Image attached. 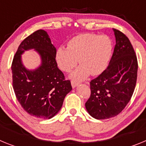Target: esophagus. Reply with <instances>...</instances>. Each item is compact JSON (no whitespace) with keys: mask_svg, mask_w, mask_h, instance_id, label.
<instances>
[{"mask_svg":"<svg viewBox=\"0 0 146 146\" xmlns=\"http://www.w3.org/2000/svg\"><path fill=\"white\" fill-rule=\"evenodd\" d=\"M71 84H72V88H74L77 87V86H78V85H79L80 83L78 82H76V81H73V80H72V82H71Z\"/></svg>","mask_w":146,"mask_h":146,"instance_id":"34e87169","label":"esophagus"}]
</instances>
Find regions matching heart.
Masks as SVG:
<instances>
[{
	"label": "heart",
	"mask_w": 146,
	"mask_h": 146,
	"mask_svg": "<svg viewBox=\"0 0 146 146\" xmlns=\"http://www.w3.org/2000/svg\"><path fill=\"white\" fill-rule=\"evenodd\" d=\"M113 51V42L106 35L82 33L69 40L67 47H60L55 52V61L62 71L69 72L81 64L71 74L72 79L80 81L90 74H102L108 65Z\"/></svg>",
	"instance_id": "heart-1"
}]
</instances>
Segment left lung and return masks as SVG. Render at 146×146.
Wrapping results in <instances>:
<instances>
[{"instance_id": "8db88e82", "label": "left lung", "mask_w": 146, "mask_h": 146, "mask_svg": "<svg viewBox=\"0 0 146 146\" xmlns=\"http://www.w3.org/2000/svg\"><path fill=\"white\" fill-rule=\"evenodd\" d=\"M115 46L109 65L90 82L91 96L86 103L93 118L102 120L119 114L133 94L137 76V60L126 35L113 28Z\"/></svg>"}]
</instances>
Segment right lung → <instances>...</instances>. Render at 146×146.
<instances>
[{
	"mask_svg": "<svg viewBox=\"0 0 146 146\" xmlns=\"http://www.w3.org/2000/svg\"><path fill=\"white\" fill-rule=\"evenodd\" d=\"M33 48L41 58V65L27 70L21 62V54ZM56 48L48 34L38 30L23 40L11 64L13 88L18 102L31 115L50 119L59 112L65 96L72 91L70 80H66L55 61Z\"/></svg>",
	"mask_w": 146,
	"mask_h": 146,
	"instance_id": "obj_1",
	"label": "right lung"
}]
</instances>
